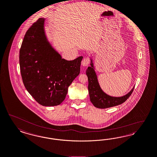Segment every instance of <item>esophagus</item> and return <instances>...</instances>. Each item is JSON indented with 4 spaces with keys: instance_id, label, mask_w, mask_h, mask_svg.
Masks as SVG:
<instances>
[{
    "instance_id": "obj_1",
    "label": "esophagus",
    "mask_w": 157,
    "mask_h": 157,
    "mask_svg": "<svg viewBox=\"0 0 157 157\" xmlns=\"http://www.w3.org/2000/svg\"><path fill=\"white\" fill-rule=\"evenodd\" d=\"M89 63H90V59L88 57L84 58L82 61V65L84 66V67L87 66L89 64Z\"/></svg>"
}]
</instances>
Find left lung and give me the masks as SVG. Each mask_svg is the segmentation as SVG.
<instances>
[{
	"instance_id": "obj_1",
	"label": "left lung",
	"mask_w": 157,
	"mask_h": 157,
	"mask_svg": "<svg viewBox=\"0 0 157 157\" xmlns=\"http://www.w3.org/2000/svg\"><path fill=\"white\" fill-rule=\"evenodd\" d=\"M88 78V90L90 100L93 105L98 108H107L121 104L129 98L135 87L127 94L122 97H112L103 92L99 85L98 77L91 59L90 67L86 70Z\"/></svg>"
}]
</instances>
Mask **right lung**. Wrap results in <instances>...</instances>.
<instances>
[{
    "mask_svg": "<svg viewBox=\"0 0 157 157\" xmlns=\"http://www.w3.org/2000/svg\"><path fill=\"white\" fill-rule=\"evenodd\" d=\"M40 18L25 33L20 50L22 81L29 93L40 105L56 106L66 97L68 87L80 73L83 57L68 61L49 43Z\"/></svg>",
    "mask_w": 157,
    "mask_h": 157,
    "instance_id": "obj_1",
    "label": "right lung"
}]
</instances>
